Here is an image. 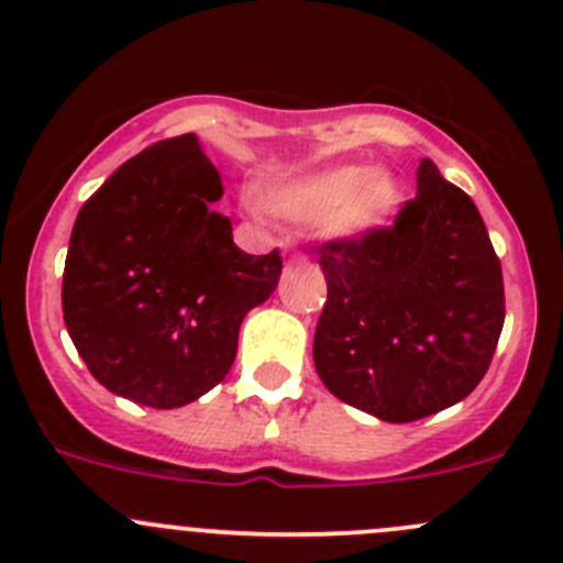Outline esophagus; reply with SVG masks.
<instances>
[{
  "instance_id": "esophagus-1",
  "label": "esophagus",
  "mask_w": 563,
  "mask_h": 563,
  "mask_svg": "<svg viewBox=\"0 0 563 563\" xmlns=\"http://www.w3.org/2000/svg\"><path fill=\"white\" fill-rule=\"evenodd\" d=\"M291 262H294V264H307V256H305V253H294Z\"/></svg>"
}]
</instances>
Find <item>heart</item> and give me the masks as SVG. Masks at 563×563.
I'll list each match as a JSON object with an SVG mask.
<instances>
[{
	"label": "heart",
	"instance_id": "1",
	"mask_svg": "<svg viewBox=\"0 0 563 563\" xmlns=\"http://www.w3.org/2000/svg\"><path fill=\"white\" fill-rule=\"evenodd\" d=\"M399 202V183L361 164L318 169L262 191V205L272 216L301 227L321 223L323 232L340 240H358L383 229Z\"/></svg>",
	"mask_w": 563,
	"mask_h": 563
}]
</instances>
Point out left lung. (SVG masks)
I'll use <instances>...</instances> for the list:
<instances>
[{
	"mask_svg": "<svg viewBox=\"0 0 563 563\" xmlns=\"http://www.w3.org/2000/svg\"><path fill=\"white\" fill-rule=\"evenodd\" d=\"M316 253L329 297L312 358L336 399L407 423L475 390L505 327L501 264L475 202L431 158L394 227Z\"/></svg>",
	"mask_w": 563,
	"mask_h": 563,
	"instance_id": "left-lung-1",
	"label": "left lung"
}]
</instances>
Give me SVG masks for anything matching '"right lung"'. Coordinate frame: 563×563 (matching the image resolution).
<instances>
[{"mask_svg":"<svg viewBox=\"0 0 563 563\" xmlns=\"http://www.w3.org/2000/svg\"><path fill=\"white\" fill-rule=\"evenodd\" d=\"M221 175L197 134L162 140L80 207L62 310L88 372L112 394L173 410L232 369L242 318L269 299L280 253L251 256L212 210Z\"/></svg>","mask_w":563,"mask_h":563,"instance_id":"obj_1","label":"right lung"}]
</instances>
